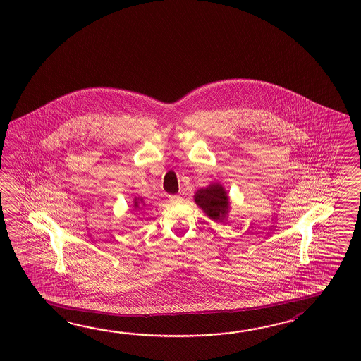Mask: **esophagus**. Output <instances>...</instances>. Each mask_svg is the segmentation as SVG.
<instances>
[{
    "instance_id": "34e87169",
    "label": "esophagus",
    "mask_w": 361,
    "mask_h": 361,
    "mask_svg": "<svg viewBox=\"0 0 361 361\" xmlns=\"http://www.w3.org/2000/svg\"><path fill=\"white\" fill-rule=\"evenodd\" d=\"M180 200H182V197L179 195H171V196H169L170 202H179Z\"/></svg>"
}]
</instances>
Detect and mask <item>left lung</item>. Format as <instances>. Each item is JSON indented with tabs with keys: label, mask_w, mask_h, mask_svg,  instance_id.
<instances>
[{
	"label": "left lung",
	"mask_w": 361,
	"mask_h": 361,
	"mask_svg": "<svg viewBox=\"0 0 361 361\" xmlns=\"http://www.w3.org/2000/svg\"><path fill=\"white\" fill-rule=\"evenodd\" d=\"M195 201L207 216L215 221H223L228 210V197L221 184H210L207 188H201L196 192Z\"/></svg>",
	"instance_id": "obj_1"
}]
</instances>
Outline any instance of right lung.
Segmentation results:
<instances>
[{
    "instance_id": "1",
    "label": "right lung",
    "mask_w": 361,
    "mask_h": 361,
    "mask_svg": "<svg viewBox=\"0 0 361 361\" xmlns=\"http://www.w3.org/2000/svg\"><path fill=\"white\" fill-rule=\"evenodd\" d=\"M134 207H138V199H135V201H134Z\"/></svg>"
}]
</instances>
